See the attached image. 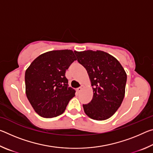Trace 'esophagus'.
<instances>
[{"label":"esophagus","mask_w":153,"mask_h":153,"mask_svg":"<svg viewBox=\"0 0 153 153\" xmlns=\"http://www.w3.org/2000/svg\"><path fill=\"white\" fill-rule=\"evenodd\" d=\"M83 88H84V86H82L81 87H79V88H77V92H78V93H79L80 92H81L82 91V89Z\"/></svg>","instance_id":"1"}]
</instances>
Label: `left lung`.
Here are the masks:
<instances>
[{"label":"left lung","mask_w":153,"mask_h":153,"mask_svg":"<svg viewBox=\"0 0 153 153\" xmlns=\"http://www.w3.org/2000/svg\"><path fill=\"white\" fill-rule=\"evenodd\" d=\"M77 61L86 68L93 88L91 101L83 105L92 120L111 117L121 105L126 91L127 75L114 56L104 51H74Z\"/></svg>","instance_id":"1"}]
</instances>
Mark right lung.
<instances>
[{"label":"right lung","instance_id":"right-lung-1","mask_svg":"<svg viewBox=\"0 0 153 153\" xmlns=\"http://www.w3.org/2000/svg\"><path fill=\"white\" fill-rule=\"evenodd\" d=\"M77 60L71 50L52 51L33 61L25 74V93L33 109L42 117L59 116L76 90L68 87L65 71Z\"/></svg>","mask_w":153,"mask_h":153}]
</instances>
